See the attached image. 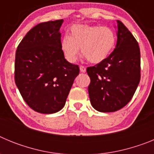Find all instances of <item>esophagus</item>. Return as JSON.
Masks as SVG:
<instances>
[{"instance_id":"1","label":"esophagus","mask_w":154,"mask_h":154,"mask_svg":"<svg viewBox=\"0 0 154 154\" xmlns=\"http://www.w3.org/2000/svg\"><path fill=\"white\" fill-rule=\"evenodd\" d=\"M79 69H80V72H85V71H86V69H85V67H84L83 65H80L79 66Z\"/></svg>"}]
</instances>
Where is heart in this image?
<instances>
[{
    "label": "heart",
    "mask_w": 154,
    "mask_h": 154,
    "mask_svg": "<svg viewBox=\"0 0 154 154\" xmlns=\"http://www.w3.org/2000/svg\"><path fill=\"white\" fill-rule=\"evenodd\" d=\"M116 34L109 27L88 24H75L70 35L63 37L61 50L66 60L74 62L81 48L82 54L89 62L97 64L109 56L116 44Z\"/></svg>",
    "instance_id": "1"
}]
</instances>
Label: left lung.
Masks as SVG:
<instances>
[{
	"label": "left lung",
	"instance_id": "obj_1",
	"mask_svg": "<svg viewBox=\"0 0 154 154\" xmlns=\"http://www.w3.org/2000/svg\"><path fill=\"white\" fill-rule=\"evenodd\" d=\"M116 48L103 62L88 67L89 96L95 109L115 112L131 100L140 80V51L138 42L117 21Z\"/></svg>",
	"mask_w": 154,
	"mask_h": 154
}]
</instances>
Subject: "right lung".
<instances>
[{
    "instance_id": "obj_1",
    "label": "right lung",
    "mask_w": 154,
    "mask_h": 154,
    "mask_svg": "<svg viewBox=\"0 0 154 154\" xmlns=\"http://www.w3.org/2000/svg\"><path fill=\"white\" fill-rule=\"evenodd\" d=\"M62 23L61 19L37 24L16 51V85L28 106L40 113L62 109L79 74V65L69 63L61 50Z\"/></svg>"
}]
</instances>
